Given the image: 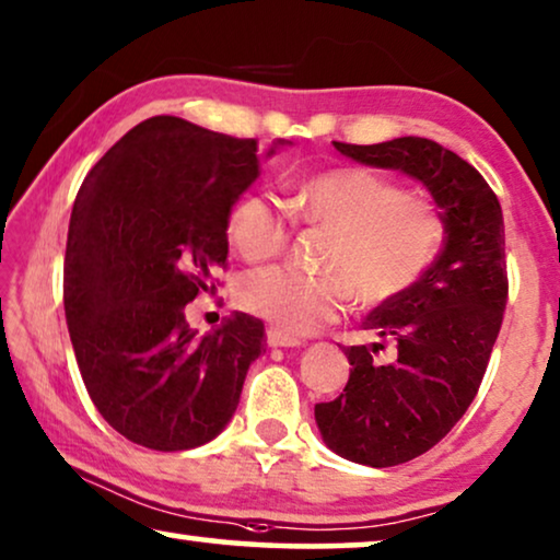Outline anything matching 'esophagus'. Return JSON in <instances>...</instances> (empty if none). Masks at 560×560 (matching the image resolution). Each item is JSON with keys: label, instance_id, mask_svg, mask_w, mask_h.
<instances>
[{"label": "esophagus", "instance_id": "obj_1", "mask_svg": "<svg viewBox=\"0 0 560 560\" xmlns=\"http://www.w3.org/2000/svg\"><path fill=\"white\" fill-rule=\"evenodd\" d=\"M267 343H270L272 348H293V346H300V338L282 334L280 328L270 326V328H267Z\"/></svg>", "mask_w": 560, "mask_h": 560}]
</instances>
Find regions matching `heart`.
Masks as SVG:
<instances>
[{
	"mask_svg": "<svg viewBox=\"0 0 560 560\" xmlns=\"http://www.w3.org/2000/svg\"><path fill=\"white\" fill-rule=\"evenodd\" d=\"M285 207L293 220L330 232L323 275L267 267L242 280L237 298L247 313L288 336L338 320L351 298L366 311L394 303L424 278L442 249L440 212L371 168L313 174L288 194ZM226 237L242 260H272L288 247L290 218L267 194L247 191L230 209Z\"/></svg>",
	"mask_w": 560,
	"mask_h": 560,
	"instance_id": "b5f03b06",
	"label": "heart"
}]
</instances>
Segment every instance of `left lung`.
Segmentation results:
<instances>
[{"label": "left lung", "mask_w": 560, "mask_h": 560, "mask_svg": "<svg viewBox=\"0 0 560 560\" xmlns=\"http://www.w3.org/2000/svg\"><path fill=\"white\" fill-rule=\"evenodd\" d=\"M334 145L348 159L424 184L447 234L424 278L366 315L363 330L378 343L346 348L351 376L343 394L315 404V421L336 455L394 467L432 450L477 396L508 303L505 224L482 174L440 143L404 136ZM386 342L395 355L381 364L375 353Z\"/></svg>", "instance_id": "1"}]
</instances>
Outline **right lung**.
I'll return each instance as SVG.
<instances>
[{
    "label": "right lung",
    "mask_w": 560,
    "mask_h": 560,
    "mask_svg": "<svg viewBox=\"0 0 560 560\" xmlns=\"http://www.w3.org/2000/svg\"><path fill=\"white\" fill-rule=\"evenodd\" d=\"M257 176L255 139L153 116L80 186L62 278L72 351L95 409L141 447L214 440L262 353L260 318L234 313L199 338L184 315L224 267L226 217Z\"/></svg>",
    "instance_id": "right-lung-1"
}]
</instances>
